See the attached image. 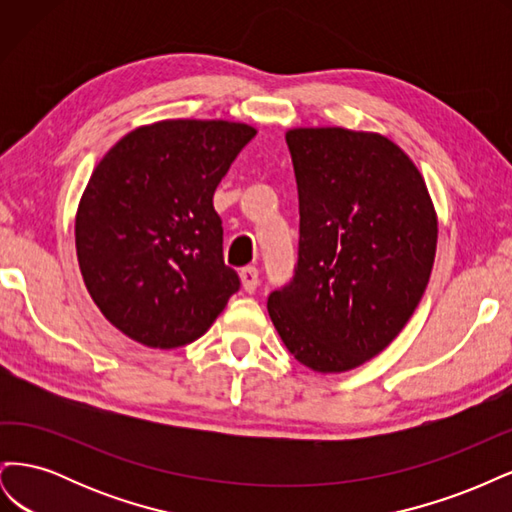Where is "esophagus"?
Returning a JSON list of instances; mask_svg holds the SVG:
<instances>
[{
  "instance_id": "obj_1",
  "label": "esophagus",
  "mask_w": 512,
  "mask_h": 512,
  "mask_svg": "<svg viewBox=\"0 0 512 512\" xmlns=\"http://www.w3.org/2000/svg\"><path fill=\"white\" fill-rule=\"evenodd\" d=\"M258 282H260V277H258V269L256 267H245L241 271V284H243L245 292H250V294L256 292Z\"/></svg>"
}]
</instances>
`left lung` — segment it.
<instances>
[{
	"label": "left lung",
	"mask_w": 512,
	"mask_h": 512,
	"mask_svg": "<svg viewBox=\"0 0 512 512\" xmlns=\"http://www.w3.org/2000/svg\"><path fill=\"white\" fill-rule=\"evenodd\" d=\"M299 190V258L269 294L294 359L337 374L374 359L414 314L436 258L425 179L393 141L346 128L288 130Z\"/></svg>",
	"instance_id": "obj_1"
}]
</instances>
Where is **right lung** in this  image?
<instances>
[{
	"label": "right lung",
	"mask_w": 512,
	"mask_h": 512,
	"mask_svg": "<svg viewBox=\"0 0 512 512\" xmlns=\"http://www.w3.org/2000/svg\"><path fill=\"white\" fill-rule=\"evenodd\" d=\"M254 136L247 123L166 119L123 136L91 173L76 256L91 299L134 342L192 344L239 290L213 194Z\"/></svg>",
	"instance_id": "1"
}]
</instances>
